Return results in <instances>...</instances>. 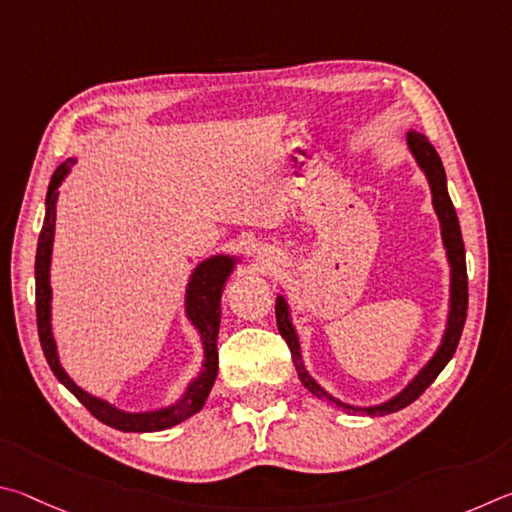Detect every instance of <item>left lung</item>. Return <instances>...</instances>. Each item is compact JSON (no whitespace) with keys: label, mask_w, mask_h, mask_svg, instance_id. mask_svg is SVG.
I'll return each instance as SVG.
<instances>
[{"label":"left lung","mask_w":512,"mask_h":512,"mask_svg":"<svg viewBox=\"0 0 512 512\" xmlns=\"http://www.w3.org/2000/svg\"><path fill=\"white\" fill-rule=\"evenodd\" d=\"M407 143L411 155L416 157L418 166L423 168V173L427 175L429 188H432V200H434V209L438 220H441V231H443V242L447 249V261H450L452 267V285H450V317H447V328L443 335V342L438 346L436 355L425 364V369L420 371L414 380H411L405 389H402L396 398H391L382 405L375 407H351L344 405V402L335 400L333 396L319 387V384L310 378L306 366H303L301 360V348H299V337L294 333V326L290 321V308L285 303L283 297H276V326H279L281 337L288 342L290 353H292V362L297 366V373L310 393H315L317 398L333 402V405L342 407L344 411H364L369 416H387L393 414V411L405 409L411 405L416 398H420L429 384H432L438 373L445 369V364L452 360V355L456 353V346H459V339L465 326V317H468V272H465V247H463V236H461V227H459V218H456L454 204L447 195V179H445V168L443 161L438 157L436 148L427 141L425 134L420 132H409L407 134Z\"/></svg>","instance_id":"obj_1"}]
</instances>
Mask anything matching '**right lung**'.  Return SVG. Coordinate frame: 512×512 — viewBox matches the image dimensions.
I'll return each mask as SVG.
<instances>
[{
	"mask_svg": "<svg viewBox=\"0 0 512 512\" xmlns=\"http://www.w3.org/2000/svg\"><path fill=\"white\" fill-rule=\"evenodd\" d=\"M74 159L65 161L53 173L47 191V215L38 238V254H35V312H38V335L42 344V353L47 357L51 371L74 396L83 402L85 409L101 423L110 425L119 432H159L182 423L191 418L204 407L209 391L218 375V330H220V299L224 283L233 272V258L229 256H213L206 258L204 263L195 267V272L188 281L186 288V315L191 324L197 328L204 344V371L200 378L188 384L184 398L177 405L168 409L146 411V414H128L112 407L110 402L89 396L87 391L76 387L74 380L69 378L58 362L56 342L51 335V285H49V267H51V247H53V231H56V200L58 186Z\"/></svg>",
	"mask_w": 512,
	"mask_h": 512,
	"instance_id": "right-lung-1",
	"label": "right lung"
}]
</instances>
